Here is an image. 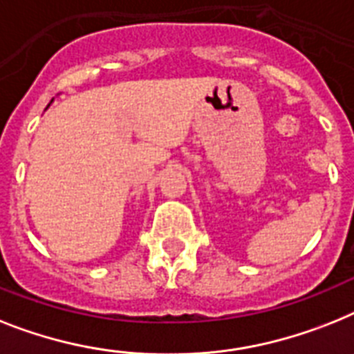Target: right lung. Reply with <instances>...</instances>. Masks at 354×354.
I'll return each mask as SVG.
<instances>
[{"instance_id": "obj_1", "label": "right lung", "mask_w": 354, "mask_h": 354, "mask_svg": "<svg viewBox=\"0 0 354 354\" xmlns=\"http://www.w3.org/2000/svg\"><path fill=\"white\" fill-rule=\"evenodd\" d=\"M48 106H50V104H48Z\"/></svg>"}]
</instances>
